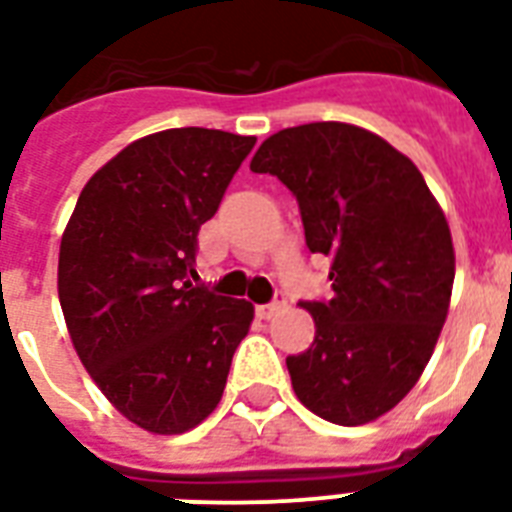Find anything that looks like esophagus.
Segmentation results:
<instances>
[{
    "label": "esophagus",
    "instance_id": "34e87169",
    "mask_svg": "<svg viewBox=\"0 0 512 512\" xmlns=\"http://www.w3.org/2000/svg\"><path fill=\"white\" fill-rule=\"evenodd\" d=\"M283 307H285V293H277L275 299L269 301V304H259V307H256V318L261 320L275 318L277 312L283 310Z\"/></svg>",
    "mask_w": 512,
    "mask_h": 512
}]
</instances>
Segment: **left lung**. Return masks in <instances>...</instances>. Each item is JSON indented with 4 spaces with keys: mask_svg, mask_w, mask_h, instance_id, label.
Returning <instances> with one entry per match:
<instances>
[{
    "mask_svg": "<svg viewBox=\"0 0 512 512\" xmlns=\"http://www.w3.org/2000/svg\"><path fill=\"white\" fill-rule=\"evenodd\" d=\"M251 170L291 189L307 248L331 261L334 296L301 301L315 342L285 358L293 392L326 422L366 425L417 384L446 323V216L406 154L347 122L280 130Z\"/></svg>",
    "mask_w": 512,
    "mask_h": 512,
    "instance_id": "left-lung-1",
    "label": "left lung"
}]
</instances>
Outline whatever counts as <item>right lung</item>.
Wrapping results in <instances>:
<instances>
[{"label":"right lung","mask_w":512,"mask_h":512,"mask_svg":"<svg viewBox=\"0 0 512 512\" xmlns=\"http://www.w3.org/2000/svg\"><path fill=\"white\" fill-rule=\"evenodd\" d=\"M256 138L173 128L125 146L85 184L58 256V299L82 366L149 433L219 406L253 304L192 285L197 235Z\"/></svg>","instance_id":"1"}]
</instances>
